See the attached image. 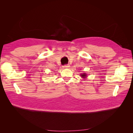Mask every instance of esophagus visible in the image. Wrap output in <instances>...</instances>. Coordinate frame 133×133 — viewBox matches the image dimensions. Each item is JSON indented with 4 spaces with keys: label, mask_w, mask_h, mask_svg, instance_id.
Listing matches in <instances>:
<instances>
[{
    "label": "esophagus",
    "mask_w": 133,
    "mask_h": 133,
    "mask_svg": "<svg viewBox=\"0 0 133 133\" xmlns=\"http://www.w3.org/2000/svg\"><path fill=\"white\" fill-rule=\"evenodd\" d=\"M70 67V65H65L63 66V68H65V69H66V68H69Z\"/></svg>",
    "instance_id": "34e87169"
}]
</instances>
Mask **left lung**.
Here are the masks:
<instances>
[{
    "instance_id": "1",
    "label": "left lung",
    "mask_w": 133,
    "mask_h": 133,
    "mask_svg": "<svg viewBox=\"0 0 133 133\" xmlns=\"http://www.w3.org/2000/svg\"><path fill=\"white\" fill-rule=\"evenodd\" d=\"M80 76H81L83 78H87V75L86 73H83L82 74H80Z\"/></svg>"
}]
</instances>
